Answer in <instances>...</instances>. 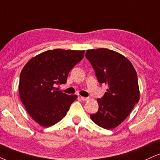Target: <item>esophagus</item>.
<instances>
[{
	"label": "esophagus",
	"mask_w": 160,
	"mask_h": 160,
	"mask_svg": "<svg viewBox=\"0 0 160 160\" xmlns=\"http://www.w3.org/2000/svg\"><path fill=\"white\" fill-rule=\"evenodd\" d=\"M81 99H82V101L85 102V101H88V100L89 99V98H88V97H83V96H82V97H81Z\"/></svg>",
	"instance_id": "34e87169"
}]
</instances>
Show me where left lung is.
Here are the masks:
<instances>
[{"instance_id":"left-lung-1","label":"left lung","mask_w":160,"mask_h":160,"mask_svg":"<svg viewBox=\"0 0 160 160\" xmlns=\"http://www.w3.org/2000/svg\"><path fill=\"white\" fill-rule=\"evenodd\" d=\"M85 56L98 82L108 86L104 95L97 99L98 112L90 114V118L99 127L112 129L127 118L139 102L137 72L127 58L108 49L88 50Z\"/></svg>"}]
</instances>
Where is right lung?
<instances>
[{
    "mask_svg": "<svg viewBox=\"0 0 160 160\" xmlns=\"http://www.w3.org/2000/svg\"><path fill=\"white\" fill-rule=\"evenodd\" d=\"M84 51L48 50L29 61L20 75L19 95L31 117L50 127L66 116L76 95H68L56 86L65 84L70 70L84 58Z\"/></svg>",
    "mask_w": 160,
    "mask_h": 160,
    "instance_id": "add662e5",
    "label": "right lung"
}]
</instances>
